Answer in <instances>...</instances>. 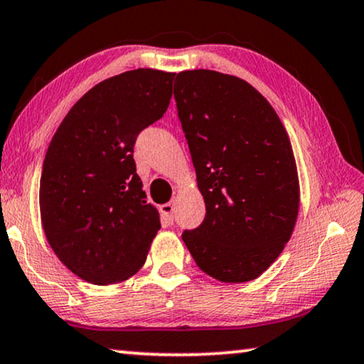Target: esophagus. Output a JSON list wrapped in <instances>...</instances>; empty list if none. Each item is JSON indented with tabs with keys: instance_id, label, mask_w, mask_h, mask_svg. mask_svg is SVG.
<instances>
[{
	"instance_id": "1",
	"label": "esophagus",
	"mask_w": 364,
	"mask_h": 364,
	"mask_svg": "<svg viewBox=\"0 0 364 364\" xmlns=\"http://www.w3.org/2000/svg\"><path fill=\"white\" fill-rule=\"evenodd\" d=\"M159 211H161V214H163V218L166 219V221L172 223V219H174V205H172V203L161 205Z\"/></svg>"
}]
</instances>
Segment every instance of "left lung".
<instances>
[{
  "instance_id": "obj_1",
  "label": "left lung",
  "mask_w": 364,
  "mask_h": 364,
  "mask_svg": "<svg viewBox=\"0 0 364 364\" xmlns=\"http://www.w3.org/2000/svg\"><path fill=\"white\" fill-rule=\"evenodd\" d=\"M174 98L206 205L182 240L208 276L253 281L282 253L299 216L289 135L269 101L235 75L183 70Z\"/></svg>"
}]
</instances>
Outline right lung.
Listing matches in <instances>:
<instances>
[{"label":"right lung","mask_w":364,"mask_h":364,"mask_svg":"<svg viewBox=\"0 0 364 364\" xmlns=\"http://www.w3.org/2000/svg\"><path fill=\"white\" fill-rule=\"evenodd\" d=\"M174 73L127 70L90 88L63 119L40 178V216L59 261L83 281L117 284L145 264L161 229L134 145L163 117Z\"/></svg>","instance_id":"obj_1"}]
</instances>
